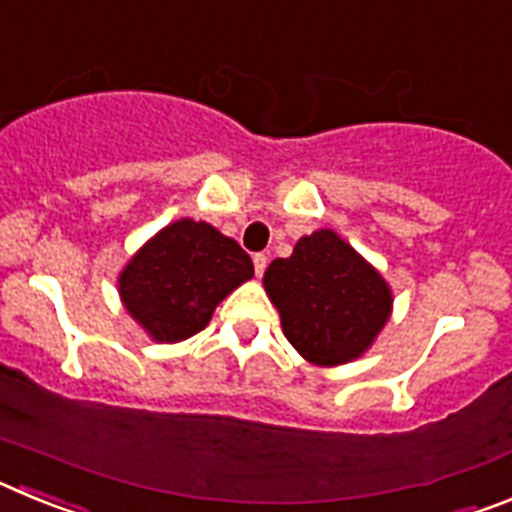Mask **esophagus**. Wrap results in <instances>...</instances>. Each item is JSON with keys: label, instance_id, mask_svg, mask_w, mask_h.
Segmentation results:
<instances>
[{"label": "esophagus", "instance_id": "34e87169", "mask_svg": "<svg viewBox=\"0 0 512 512\" xmlns=\"http://www.w3.org/2000/svg\"><path fill=\"white\" fill-rule=\"evenodd\" d=\"M266 264H269V259H266L264 253H256V256H253V269H256V277H264Z\"/></svg>", "mask_w": 512, "mask_h": 512}]
</instances>
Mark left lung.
Returning a JSON list of instances; mask_svg holds the SVG:
<instances>
[{
    "label": "left lung",
    "mask_w": 512,
    "mask_h": 512,
    "mask_svg": "<svg viewBox=\"0 0 512 512\" xmlns=\"http://www.w3.org/2000/svg\"><path fill=\"white\" fill-rule=\"evenodd\" d=\"M287 341L310 364L338 366L372 346L390 320L392 289L333 230L302 235L264 274Z\"/></svg>",
    "instance_id": "8db88e82"
}]
</instances>
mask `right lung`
Returning a JSON list of instances; mask_svg holds the SVG:
<instances>
[{"label": "right lung", "mask_w": 512, "mask_h": 512, "mask_svg": "<svg viewBox=\"0 0 512 512\" xmlns=\"http://www.w3.org/2000/svg\"><path fill=\"white\" fill-rule=\"evenodd\" d=\"M253 277V261L210 223L182 217L158 230L120 271V297L135 323L158 343L200 333L235 287Z\"/></svg>", "instance_id": "right-lung-1"}]
</instances>
